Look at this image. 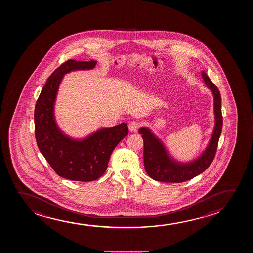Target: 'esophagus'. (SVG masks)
<instances>
[{
  "instance_id": "obj_1",
  "label": "esophagus",
  "mask_w": 253,
  "mask_h": 253,
  "mask_svg": "<svg viewBox=\"0 0 253 253\" xmlns=\"http://www.w3.org/2000/svg\"><path fill=\"white\" fill-rule=\"evenodd\" d=\"M140 126H141L140 122L135 120V121H132L129 123V125H128V129L131 132H136L138 130V128H140Z\"/></svg>"
}]
</instances>
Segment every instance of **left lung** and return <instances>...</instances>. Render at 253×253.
<instances>
[{"label": "left lung", "mask_w": 253, "mask_h": 253, "mask_svg": "<svg viewBox=\"0 0 253 253\" xmlns=\"http://www.w3.org/2000/svg\"><path fill=\"white\" fill-rule=\"evenodd\" d=\"M202 77L205 84L214 95L215 128L212 137L205 152L188 164H180L169 156L164 144L147 128H141L140 134L143 139V163L147 174L156 181L164 183H182L191 180L204 172L212 163L216 155L218 140L223 128V117L221 111V95L216 85L203 71Z\"/></svg>", "instance_id": "1"}]
</instances>
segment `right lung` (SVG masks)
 Masks as SVG:
<instances>
[{
    "instance_id": "right-lung-1",
    "label": "right lung",
    "mask_w": 253,
    "mask_h": 253,
    "mask_svg": "<svg viewBox=\"0 0 253 253\" xmlns=\"http://www.w3.org/2000/svg\"><path fill=\"white\" fill-rule=\"evenodd\" d=\"M95 61L68 60L49 76L35 108V135L37 146L58 176L79 182H91L103 176L110 155L128 134L125 123L102 128L83 140L68 137L59 129L54 104L62 77L72 70H91Z\"/></svg>"
}]
</instances>
